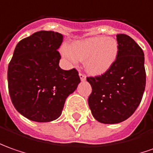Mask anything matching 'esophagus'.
Returning a JSON list of instances; mask_svg holds the SVG:
<instances>
[{"label":"esophagus","mask_w":153,"mask_h":153,"mask_svg":"<svg viewBox=\"0 0 153 153\" xmlns=\"http://www.w3.org/2000/svg\"><path fill=\"white\" fill-rule=\"evenodd\" d=\"M79 78H80L81 81H85V79H86V77H85V75L84 74H82V73H79Z\"/></svg>","instance_id":"obj_1"}]
</instances>
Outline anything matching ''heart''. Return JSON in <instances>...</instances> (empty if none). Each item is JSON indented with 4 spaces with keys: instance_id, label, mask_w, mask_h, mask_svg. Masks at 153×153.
I'll use <instances>...</instances> for the list:
<instances>
[{
    "instance_id": "b5f03b06",
    "label": "heart",
    "mask_w": 153,
    "mask_h": 153,
    "mask_svg": "<svg viewBox=\"0 0 153 153\" xmlns=\"http://www.w3.org/2000/svg\"><path fill=\"white\" fill-rule=\"evenodd\" d=\"M118 53V42L111 37L85 38L62 49L63 56L73 62L84 61L85 69L92 75L106 73L116 63Z\"/></svg>"
}]
</instances>
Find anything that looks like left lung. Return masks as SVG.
Segmentation results:
<instances>
[{
  "label": "left lung",
  "mask_w": 153,
  "mask_h": 153,
  "mask_svg": "<svg viewBox=\"0 0 153 153\" xmlns=\"http://www.w3.org/2000/svg\"><path fill=\"white\" fill-rule=\"evenodd\" d=\"M119 53L106 73L88 77L92 87L88 103L100 123L116 124L128 119L141 103L146 86L144 53L126 34H117Z\"/></svg>",
  "instance_id": "8db88e82"
}]
</instances>
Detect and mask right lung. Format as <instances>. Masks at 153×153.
Returning a JSON list of instances; mask_svg holds the SVG:
<instances>
[{"label": "right lung", "instance_id": "1", "mask_svg": "<svg viewBox=\"0 0 153 153\" xmlns=\"http://www.w3.org/2000/svg\"><path fill=\"white\" fill-rule=\"evenodd\" d=\"M62 42L61 33L40 31L16 46L7 70L8 90L16 110L29 120L58 119L67 97L80 83L75 68L59 67Z\"/></svg>", "mask_w": 153, "mask_h": 153}]
</instances>
